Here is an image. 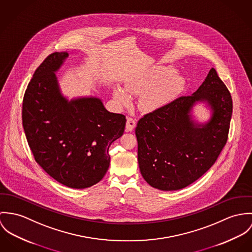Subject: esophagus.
Here are the masks:
<instances>
[{"instance_id":"1","label":"esophagus","mask_w":252,"mask_h":252,"mask_svg":"<svg viewBox=\"0 0 252 252\" xmlns=\"http://www.w3.org/2000/svg\"><path fill=\"white\" fill-rule=\"evenodd\" d=\"M136 126V121L130 117L126 119V131H132L133 128Z\"/></svg>"}]
</instances>
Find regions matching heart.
<instances>
[{
  "mask_svg": "<svg viewBox=\"0 0 252 252\" xmlns=\"http://www.w3.org/2000/svg\"><path fill=\"white\" fill-rule=\"evenodd\" d=\"M185 78L175 73L172 66H156L148 72L130 77L126 90L116 86L113 90L115 100L122 106L130 103V94H142L139 107L146 112H155L172 101L184 89Z\"/></svg>",
  "mask_w": 252,
  "mask_h": 252,
  "instance_id": "obj_1",
  "label": "heart"
}]
</instances>
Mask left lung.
Masks as SVG:
<instances>
[{
	"label": "left lung",
	"mask_w": 252,
	"mask_h": 252,
	"mask_svg": "<svg viewBox=\"0 0 252 252\" xmlns=\"http://www.w3.org/2000/svg\"><path fill=\"white\" fill-rule=\"evenodd\" d=\"M199 101L206 102L212 110L205 124L192 120V107ZM232 110L230 92L212 68L194 94L141 118L135 134L145 181L168 191L182 189L203 176L227 142Z\"/></svg>",
	"instance_id": "1"
}]
</instances>
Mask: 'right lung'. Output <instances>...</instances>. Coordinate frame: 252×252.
<instances>
[{
    "label": "right lung",
    "mask_w": 252,
    "mask_h": 252,
    "mask_svg": "<svg viewBox=\"0 0 252 252\" xmlns=\"http://www.w3.org/2000/svg\"><path fill=\"white\" fill-rule=\"evenodd\" d=\"M67 57L52 53L36 68L24 94L22 123L41 168L65 187L86 189L106 174L109 147L123 135L126 120L97 97L68 100L62 94L55 72Z\"/></svg>",
    "instance_id": "1"
}]
</instances>
